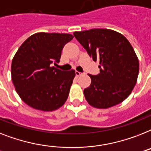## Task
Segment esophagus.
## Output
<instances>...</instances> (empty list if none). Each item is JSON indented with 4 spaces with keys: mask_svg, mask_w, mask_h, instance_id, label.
<instances>
[{
    "mask_svg": "<svg viewBox=\"0 0 151 151\" xmlns=\"http://www.w3.org/2000/svg\"><path fill=\"white\" fill-rule=\"evenodd\" d=\"M75 74L77 77H79V76H81L82 74H84L83 73H81V72H79V71H76L75 72Z\"/></svg>",
    "mask_w": 151,
    "mask_h": 151,
    "instance_id": "34e87169",
    "label": "esophagus"
}]
</instances>
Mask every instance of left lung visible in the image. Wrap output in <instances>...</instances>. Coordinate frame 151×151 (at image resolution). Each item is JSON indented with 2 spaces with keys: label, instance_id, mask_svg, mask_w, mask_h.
<instances>
[{
  "label": "left lung",
  "instance_id": "1",
  "mask_svg": "<svg viewBox=\"0 0 151 151\" xmlns=\"http://www.w3.org/2000/svg\"><path fill=\"white\" fill-rule=\"evenodd\" d=\"M73 35L91 58L100 64L98 75L88 74L91 83L84 90L88 104L97 109H108L124 101L136 85L139 67L127 38L106 29L74 32Z\"/></svg>",
  "mask_w": 151,
  "mask_h": 151
}]
</instances>
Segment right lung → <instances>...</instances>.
Instances as JSON below:
<instances>
[{"label": "right lung", "mask_w": 151, "mask_h": 151, "mask_svg": "<svg viewBox=\"0 0 151 151\" xmlns=\"http://www.w3.org/2000/svg\"><path fill=\"white\" fill-rule=\"evenodd\" d=\"M73 38L66 33H35L18 50L12 63V82L30 107L51 111L67 101L75 71H63L52 63L60 62L63 46Z\"/></svg>", "instance_id": "right-lung-1"}]
</instances>
